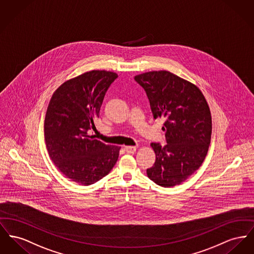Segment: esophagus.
<instances>
[{
  "mask_svg": "<svg viewBox=\"0 0 254 254\" xmlns=\"http://www.w3.org/2000/svg\"><path fill=\"white\" fill-rule=\"evenodd\" d=\"M125 150L127 152V153H133L136 151V147L133 146H127L125 147Z\"/></svg>",
  "mask_w": 254,
  "mask_h": 254,
  "instance_id": "obj_1",
  "label": "esophagus"
}]
</instances>
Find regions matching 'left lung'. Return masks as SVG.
<instances>
[{
	"instance_id": "left-lung-1",
	"label": "left lung",
	"mask_w": 254,
	"mask_h": 254,
	"mask_svg": "<svg viewBox=\"0 0 254 254\" xmlns=\"http://www.w3.org/2000/svg\"><path fill=\"white\" fill-rule=\"evenodd\" d=\"M134 79L147 93L153 118L165 119L167 145L150 144L156 158L147 175L162 187L181 184L207 154L212 133L208 104L197 86L168 71L143 73Z\"/></svg>"
}]
</instances>
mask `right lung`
Segmentation results:
<instances>
[{
	"mask_svg": "<svg viewBox=\"0 0 254 254\" xmlns=\"http://www.w3.org/2000/svg\"><path fill=\"white\" fill-rule=\"evenodd\" d=\"M117 77L114 72L93 70L66 80L53 94L46 112V147L52 161L67 179L83 186L105 178L119 157L121 147L89 134Z\"/></svg>",
	"mask_w": 254,
	"mask_h": 254,
	"instance_id": "right-lung-1",
	"label": "right lung"
}]
</instances>
